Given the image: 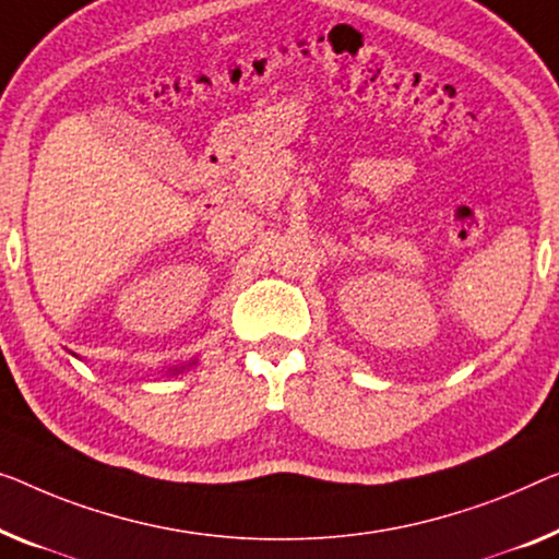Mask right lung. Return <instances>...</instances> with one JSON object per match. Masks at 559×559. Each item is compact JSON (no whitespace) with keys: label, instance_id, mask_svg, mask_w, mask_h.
Listing matches in <instances>:
<instances>
[{"label":"right lung","instance_id":"1","mask_svg":"<svg viewBox=\"0 0 559 559\" xmlns=\"http://www.w3.org/2000/svg\"><path fill=\"white\" fill-rule=\"evenodd\" d=\"M72 356H74V354H72ZM195 364H198V359L182 364V366H173V369H168V373H173V377H178V373H182V371L190 369V366H195Z\"/></svg>","mask_w":559,"mask_h":559}]
</instances>
